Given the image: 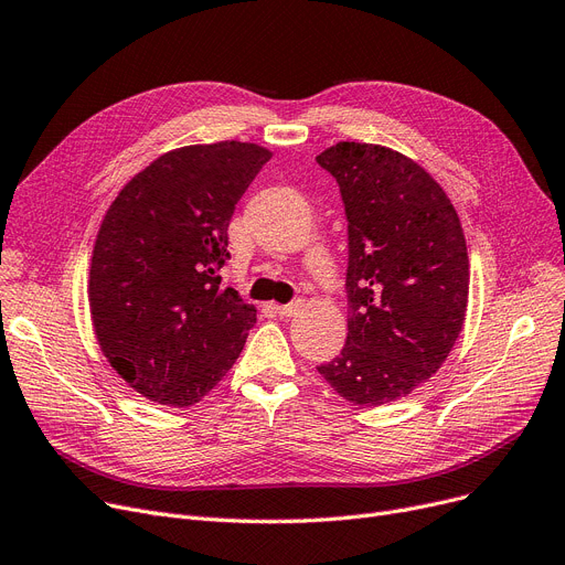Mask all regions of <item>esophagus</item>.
I'll return each instance as SVG.
<instances>
[{"instance_id": "obj_1", "label": "esophagus", "mask_w": 565, "mask_h": 565, "mask_svg": "<svg viewBox=\"0 0 565 565\" xmlns=\"http://www.w3.org/2000/svg\"><path fill=\"white\" fill-rule=\"evenodd\" d=\"M300 309H302V300H298V302H290V305H275V311L279 313V316H295V313H300Z\"/></svg>"}]
</instances>
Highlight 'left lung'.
Returning a JSON list of instances; mask_svg holds the SVG:
<instances>
[{
  "instance_id": "1",
  "label": "left lung",
  "mask_w": 565,
  "mask_h": 565,
  "mask_svg": "<svg viewBox=\"0 0 565 565\" xmlns=\"http://www.w3.org/2000/svg\"><path fill=\"white\" fill-rule=\"evenodd\" d=\"M348 217V337L318 373L352 405L417 390L462 332L469 256L460 217L435 178L380 143L339 141L316 158Z\"/></svg>"
}]
</instances>
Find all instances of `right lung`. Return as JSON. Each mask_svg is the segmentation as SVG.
Here are the masks:
<instances>
[{"label": "right lung", "instance_id": "1", "mask_svg": "<svg viewBox=\"0 0 565 565\" xmlns=\"http://www.w3.org/2000/svg\"><path fill=\"white\" fill-rule=\"evenodd\" d=\"M273 158L249 141L175 148L111 201L88 270L94 332L130 387L190 407L241 358L256 307L222 288L228 222Z\"/></svg>", "mask_w": 565, "mask_h": 565}]
</instances>
